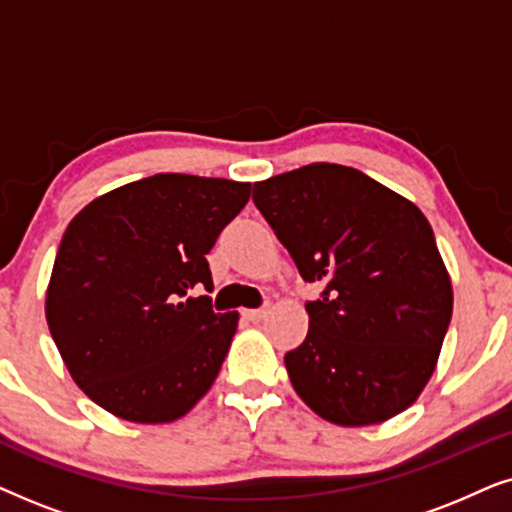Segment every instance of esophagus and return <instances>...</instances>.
<instances>
[{
  "mask_svg": "<svg viewBox=\"0 0 512 512\" xmlns=\"http://www.w3.org/2000/svg\"><path fill=\"white\" fill-rule=\"evenodd\" d=\"M265 314H268V307H261V310H242V317L249 321H261Z\"/></svg>",
  "mask_w": 512,
  "mask_h": 512,
  "instance_id": "esophagus-1",
  "label": "esophagus"
}]
</instances>
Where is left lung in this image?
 <instances>
[{"label": "left lung", "mask_w": 512, "mask_h": 512, "mask_svg": "<svg viewBox=\"0 0 512 512\" xmlns=\"http://www.w3.org/2000/svg\"><path fill=\"white\" fill-rule=\"evenodd\" d=\"M254 202L305 282L310 331L286 352L296 394L340 426L387 422L431 380L452 282L417 205L354 167L312 163L254 184Z\"/></svg>", "instance_id": "left-lung-1"}]
</instances>
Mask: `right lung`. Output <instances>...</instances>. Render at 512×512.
Masks as SVG:
<instances>
[{"instance_id":"add662e5","label":"right lung","mask_w":512,"mask_h":512,"mask_svg":"<svg viewBox=\"0 0 512 512\" xmlns=\"http://www.w3.org/2000/svg\"><path fill=\"white\" fill-rule=\"evenodd\" d=\"M251 184L153 174L95 198L62 235L46 291L58 352L90 401L137 424L184 417L237 331L214 312L207 254Z\"/></svg>"}]
</instances>
